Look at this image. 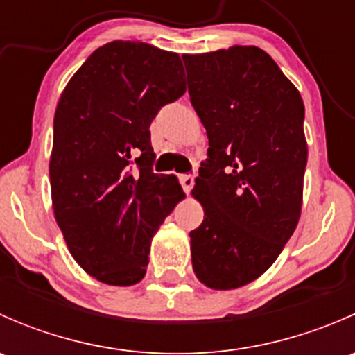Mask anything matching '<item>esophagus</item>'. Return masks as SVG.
Returning a JSON list of instances; mask_svg holds the SVG:
<instances>
[{
    "label": "esophagus",
    "mask_w": 355,
    "mask_h": 355,
    "mask_svg": "<svg viewBox=\"0 0 355 355\" xmlns=\"http://www.w3.org/2000/svg\"><path fill=\"white\" fill-rule=\"evenodd\" d=\"M180 184L182 189L185 191V194H189V192L192 191V187H194V177H192V175H180Z\"/></svg>",
    "instance_id": "esophagus-1"
}]
</instances>
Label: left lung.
I'll use <instances>...</instances> for the list:
<instances>
[{"mask_svg": "<svg viewBox=\"0 0 355 355\" xmlns=\"http://www.w3.org/2000/svg\"><path fill=\"white\" fill-rule=\"evenodd\" d=\"M207 139L192 189L204 209L191 232L192 268L207 288L234 290L277 261L302 211L304 103L257 46L182 56Z\"/></svg>", "mask_w": 355, "mask_h": 355, "instance_id": "8db88e82", "label": "left lung"}]
</instances>
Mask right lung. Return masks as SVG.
<instances>
[{
  "mask_svg": "<svg viewBox=\"0 0 355 355\" xmlns=\"http://www.w3.org/2000/svg\"><path fill=\"white\" fill-rule=\"evenodd\" d=\"M184 75L177 53L111 41L60 96L53 213L73 259L101 284L132 287L144 278L153 237L185 198L175 175L153 173L149 132L161 106L185 92Z\"/></svg>",
  "mask_w": 355,
  "mask_h": 355,
  "instance_id": "obj_1",
  "label": "right lung"
}]
</instances>
